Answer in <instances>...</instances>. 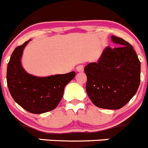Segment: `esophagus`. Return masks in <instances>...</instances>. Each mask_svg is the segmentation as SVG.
Wrapping results in <instances>:
<instances>
[{
  "mask_svg": "<svg viewBox=\"0 0 148 148\" xmlns=\"http://www.w3.org/2000/svg\"><path fill=\"white\" fill-rule=\"evenodd\" d=\"M77 71L78 72H82L84 71V66L83 65H79L77 67Z\"/></svg>",
  "mask_w": 148,
  "mask_h": 148,
  "instance_id": "esophagus-1",
  "label": "esophagus"
}]
</instances>
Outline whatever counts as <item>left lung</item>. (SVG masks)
<instances>
[{
    "mask_svg": "<svg viewBox=\"0 0 148 148\" xmlns=\"http://www.w3.org/2000/svg\"><path fill=\"white\" fill-rule=\"evenodd\" d=\"M118 47L103 49L97 63L85 67L86 92L96 107L119 110L136 94L140 83L141 65L132 45L112 36Z\"/></svg>",
    "mask_w": 148,
    "mask_h": 148,
    "instance_id": "8db88e82",
    "label": "left lung"
}]
</instances>
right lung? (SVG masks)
I'll list each match as a JSON object with an SVG mask.
<instances>
[{
	"label": "right lung",
	"instance_id": "add662e5",
	"mask_svg": "<svg viewBox=\"0 0 148 148\" xmlns=\"http://www.w3.org/2000/svg\"><path fill=\"white\" fill-rule=\"evenodd\" d=\"M28 40L15 48L7 66L6 79L9 92L16 103L33 114H42L57 107L64 88L75 77V71L40 77L30 74L21 63Z\"/></svg>",
	"mask_w": 148,
	"mask_h": 148
}]
</instances>
